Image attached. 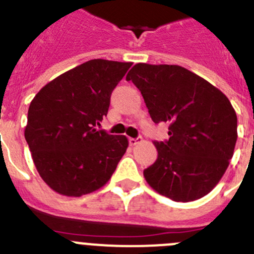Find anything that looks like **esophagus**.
I'll return each mask as SVG.
<instances>
[{
	"label": "esophagus",
	"instance_id": "34e87169",
	"mask_svg": "<svg viewBox=\"0 0 254 254\" xmlns=\"http://www.w3.org/2000/svg\"><path fill=\"white\" fill-rule=\"evenodd\" d=\"M129 145H131V146H134V145H137L138 142H141V141H142V137H136V138H133V137H129Z\"/></svg>",
	"mask_w": 254,
	"mask_h": 254
}]
</instances>
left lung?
<instances>
[{"mask_svg":"<svg viewBox=\"0 0 254 254\" xmlns=\"http://www.w3.org/2000/svg\"><path fill=\"white\" fill-rule=\"evenodd\" d=\"M143 96L155 123H169V140L154 142L158 159L143 177L158 193L190 202L223 178L237 142V114L225 94L177 64H134L126 76Z\"/></svg>","mask_w":254,"mask_h":254,"instance_id":"obj_1","label":"left lung"}]
</instances>
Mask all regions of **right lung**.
<instances>
[{"label": "right lung", "mask_w": 254, "mask_h": 254, "mask_svg": "<svg viewBox=\"0 0 254 254\" xmlns=\"http://www.w3.org/2000/svg\"><path fill=\"white\" fill-rule=\"evenodd\" d=\"M131 62L91 60L43 86L31 100L25 140L39 176L67 197L99 190L111 179L128 138L96 129L111 94Z\"/></svg>", "instance_id": "obj_1"}]
</instances>
